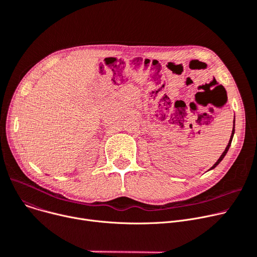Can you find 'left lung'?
<instances>
[{"instance_id": "left-lung-1", "label": "left lung", "mask_w": 257, "mask_h": 257, "mask_svg": "<svg viewBox=\"0 0 257 257\" xmlns=\"http://www.w3.org/2000/svg\"><path fill=\"white\" fill-rule=\"evenodd\" d=\"M235 119V118H234ZM233 119V126H232V133H231V136H230V139H229V142H228V144H227V146H226V148H225V150L223 152V154L221 155V157L218 159V161L213 165V167H210V169L209 170H212V169H214V168H216L217 166L221 163V161L224 159V157L226 156V154H227V152H228V149H229V147H230V145H231V141H232V138H233V135H234V123H235V120Z\"/></svg>"}]
</instances>
